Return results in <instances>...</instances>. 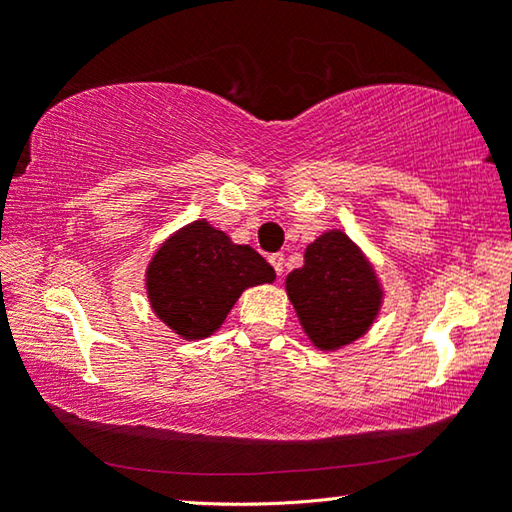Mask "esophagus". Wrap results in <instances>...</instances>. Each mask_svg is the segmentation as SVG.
<instances>
[{"instance_id":"1","label":"esophagus","mask_w":512,"mask_h":512,"mask_svg":"<svg viewBox=\"0 0 512 512\" xmlns=\"http://www.w3.org/2000/svg\"><path fill=\"white\" fill-rule=\"evenodd\" d=\"M268 262H271V266L275 268L277 275L284 273V255L282 253H273L271 257H268Z\"/></svg>"}]
</instances>
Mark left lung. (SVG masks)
Wrapping results in <instances>:
<instances>
[{
	"label": "left lung",
	"instance_id": "1",
	"mask_svg": "<svg viewBox=\"0 0 512 512\" xmlns=\"http://www.w3.org/2000/svg\"><path fill=\"white\" fill-rule=\"evenodd\" d=\"M314 348L334 352L361 339L384 305V287L366 253L341 228L305 248V264L284 282Z\"/></svg>",
	"mask_w": 512,
	"mask_h": 512
}]
</instances>
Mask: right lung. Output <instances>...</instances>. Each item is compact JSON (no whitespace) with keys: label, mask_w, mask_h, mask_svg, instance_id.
<instances>
[{"label":"right lung","mask_w":512,"mask_h":512,"mask_svg":"<svg viewBox=\"0 0 512 512\" xmlns=\"http://www.w3.org/2000/svg\"><path fill=\"white\" fill-rule=\"evenodd\" d=\"M273 280V266L255 248L198 219L162 241L144 282L153 314L180 339L198 341L223 325L241 293Z\"/></svg>","instance_id":"obj_1"}]
</instances>
